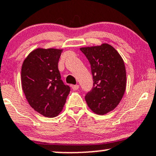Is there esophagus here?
Listing matches in <instances>:
<instances>
[{
    "instance_id": "34e87169",
    "label": "esophagus",
    "mask_w": 156,
    "mask_h": 156,
    "mask_svg": "<svg viewBox=\"0 0 156 156\" xmlns=\"http://www.w3.org/2000/svg\"><path fill=\"white\" fill-rule=\"evenodd\" d=\"M72 88H73V90H77L79 88V86L78 85H72Z\"/></svg>"
}]
</instances>
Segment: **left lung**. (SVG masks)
<instances>
[{"label": "left lung", "mask_w": 156, "mask_h": 156, "mask_svg": "<svg viewBox=\"0 0 156 156\" xmlns=\"http://www.w3.org/2000/svg\"><path fill=\"white\" fill-rule=\"evenodd\" d=\"M91 67L93 87L85 96L87 105L98 114H107L117 106L126 86L124 62L108 44L81 48Z\"/></svg>", "instance_id": "1"}]
</instances>
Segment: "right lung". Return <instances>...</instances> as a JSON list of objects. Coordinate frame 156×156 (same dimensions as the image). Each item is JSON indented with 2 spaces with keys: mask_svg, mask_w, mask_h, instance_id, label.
Returning a JSON list of instances; mask_svg holds the SVG:
<instances>
[{
  "mask_svg": "<svg viewBox=\"0 0 156 156\" xmlns=\"http://www.w3.org/2000/svg\"><path fill=\"white\" fill-rule=\"evenodd\" d=\"M61 51L60 49L37 48L22 64V85L26 99L31 107L45 117L58 115L70 92L58 69Z\"/></svg>",
  "mask_w": 156,
  "mask_h": 156,
  "instance_id": "1",
  "label": "right lung"
}]
</instances>
